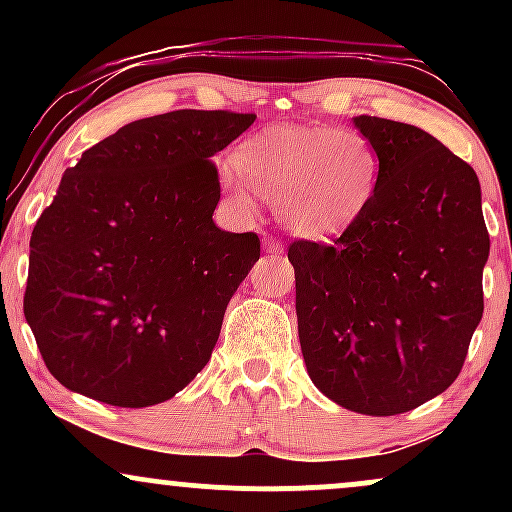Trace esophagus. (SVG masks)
<instances>
[{"label":"esophagus","instance_id":"1","mask_svg":"<svg viewBox=\"0 0 512 512\" xmlns=\"http://www.w3.org/2000/svg\"><path fill=\"white\" fill-rule=\"evenodd\" d=\"M262 245H264V252H269V255H281V250H284L274 236H264Z\"/></svg>","mask_w":512,"mask_h":512}]
</instances>
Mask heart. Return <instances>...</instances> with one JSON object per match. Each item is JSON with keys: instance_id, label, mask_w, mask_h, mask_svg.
I'll list each match as a JSON object with an SVG mask.
<instances>
[{"instance_id": "heart-1", "label": "heart", "mask_w": 512, "mask_h": 512, "mask_svg": "<svg viewBox=\"0 0 512 512\" xmlns=\"http://www.w3.org/2000/svg\"><path fill=\"white\" fill-rule=\"evenodd\" d=\"M380 158L356 129L272 125L250 134L221 170L226 192L250 207V190L274 202L296 236H339L366 214L378 190Z\"/></svg>"}]
</instances>
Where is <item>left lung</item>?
I'll return each instance as SVG.
<instances>
[{"instance_id":"8db88e82","label":"left lung","mask_w":512,"mask_h":512,"mask_svg":"<svg viewBox=\"0 0 512 512\" xmlns=\"http://www.w3.org/2000/svg\"><path fill=\"white\" fill-rule=\"evenodd\" d=\"M354 122L378 151V190L332 243L289 245L298 337L322 395L395 416L460 375L484 313L489 231L467 161L414 125Z\"/></svg>"}]
</instances>
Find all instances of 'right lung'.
<instances>
[{"instance_id": "obj_1", "label": "right lung", "mask_w": 512, "mask_h": 512, "mask_svg": "<svg viewBox=\"0 0 512 512\" xmlns=\"http://www.w3.org/2000/svg\"><path fill=\"white\" fill-rule=\"evenodd\" d=\"M252 113L173 110L120 127L64 170L35 221L23 315L55 380L113 407L166 402L207 366L260 260L211 221L214 154Z\"/></svg>"}]
</instances>
